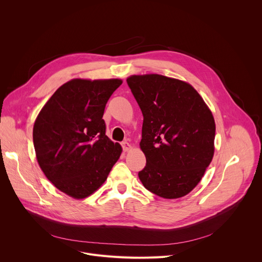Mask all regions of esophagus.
<instances>
[{
    "label": "esophagus",
    "mask_w": 262,
    "mask_h": 262,
    "mask_svg": "<svg viewBox=\"0 0 262 262\" xmlns=\"http://www.w3.org/2000/svg\"><path fill=\"white\" fill-rule=\"evenodd\" d=\"M121 145H122V149H123V151H128L129 149H130V144H129L128 142H126V141L122 142V143H121Z\"/></svg>",
    "instance_id": "1"
}]
</instances>
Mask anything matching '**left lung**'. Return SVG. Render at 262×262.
I'll use <instances>...</instances> for the list:
<instances>
[{
  "instance_id": "obj_1",
  "label": "left lung",
  "mask_w": 262,
  "mask_h": 262,
  "mask_svg": "<svg viewBox=\"0 0 262 262\" xmlns=\"http://www.w3.org/2000/svg\"><path fill=\"white\" fill-rule=\"evenodd\" d=\"M127 85L143 114L140 147L146 166L145 189L176 199L199 183L213 157L214 119L188 83L160 74L132 76Z\"/></svg>"
}]
</instances>
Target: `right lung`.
Returning <instances> with one entry per match:
<instances>
[{
  "mask_svg": "<svg viewBox=\"0 0 262 262\" xmlns=\"http://www.w3.org/2000/svg\"><path fill=\"white\" fill-rule=\"evenodd\" d=\"M121 80H71L45 104L33 128L38 164L61 192L86 198L105 181L122 148L105 136V104Z\"/></svg>",
  "mask_w": 262,
  "mask_h": 262,
  "instance_id": "obj_1",
  "label": "right lung"
}]
</instances>
